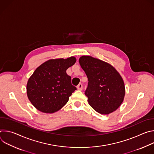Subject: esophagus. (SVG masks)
<instances>
[{
  "label": "esophagus",
  "instance_id": "obj_1",
  "mask_svg": "<svg viewBox=\"0 0 154 154\" xmlns=\"http://www.w3.org/2000/svg\"><path fill=\"white\" fill-rule=\"evenodd\" d=\"M77 88L79 90H80V91L82 90V89H83V85H82V83H79L78 85V86H77Z\"/></svg>",
  "mask_w": 154,
  "mask_h": 154
}]
</instances>
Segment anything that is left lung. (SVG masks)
Masks as SVG:
<instances>
[{
	"label": "left lung",
	"instance_id": "8db88e82",
	"mask_svg": "<svg viewBox=\"0 0 154 154\" xmlns=\"http://www.w3.org/2000/svg\"><path fill=\"white\" fill-rule=\"evenodd\" d=\"M79 61L88 79L85 94L90 105L102 115L116 110L125 93L119 73L110 64L91 56H82Z\"/></svg>",
	"mask_w": 154,
	"mask_h": 154
}]
</instances>
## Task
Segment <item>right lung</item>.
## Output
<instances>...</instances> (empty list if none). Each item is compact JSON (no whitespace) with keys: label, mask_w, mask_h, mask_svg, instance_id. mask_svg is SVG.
Masks as SVG:
<instances>
[{"label":"right lung","mask_w":154,"mask_h":154,"mask_svg":"<svg viewBox=\"0 0 154 154\" xmlns=\"http://www.w3.org/2000/svg\"><path fill=\"white\" fill-rule=\"evenodd\" d=\"M76 62L74 57L48 60L38 66L29 79L27 94L38 110L53 113L60 109L77 90L66 70Z\"/></svg>","instance_id":"obj_1"}]
</instances>
